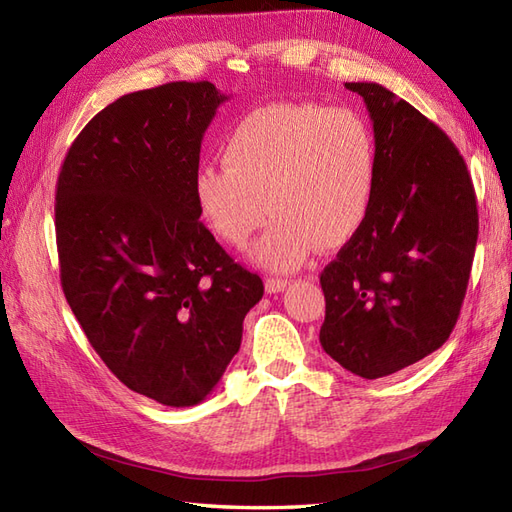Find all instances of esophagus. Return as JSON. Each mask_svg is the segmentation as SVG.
I'll list each match as a JSON object with an SVG mask.
<instances>
[{
    "label": "esophagus",
    "mask_w": 512,
    "mask_h": 512,
    "mask_svg": "<svg viewBox=\"0 0 512 512\" xmlns=\"http://www.w3.org/2000/svg\"><path fill=\"white\" fill-rule=\"evenodd\" d=\"M287 285H290V281H287V279L270 277V279H266V292H268V294H279V292L285 290Z\"/></svg>",
    "instance_id": "esophagus-1"
}]
</instances>
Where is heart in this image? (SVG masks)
<instances>
[{
	"label": "heart",
	"mask_w": 512,
	"mask_h": 512,
	"mask_svg": "<svg viewBox=\"0 0 512 512\" xmlns=\"http://www.w3.org/2000/svg\"><path fill=\"white\" fill-rule=\"evenodd\" d=\"M222 164L201 166L194 201L222 242L251 251L255 264L290 272L316 244H346L368 218L376 186V140L350 108L274 101L238 121L222 144Z\"/></svg>",
	"instance_id": "b5f03b06"
}]
</instances>
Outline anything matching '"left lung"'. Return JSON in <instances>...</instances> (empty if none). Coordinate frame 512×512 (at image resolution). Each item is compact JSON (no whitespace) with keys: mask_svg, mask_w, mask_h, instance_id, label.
<instances>
[{"mask_svg":"<svg viewBox=\"0 0 512 512\" xmlns=\"http://www.w3.org/2000/svg\"><path fill=\"white\" fill-rule=\"evenodd\" d=\"M374 125L368 218L320 274V344L342 368L383 378L450 337L478 240L474 183L443 129L374 82H348Z\"/></svg>","mask_w":512,"mask_h":512,"instance_id":"8db88e82","label":"left lung"}]
</instances>
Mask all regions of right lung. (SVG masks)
<instances>
[{"mask_svg":"<svg viewBox=\"0 0 512 512\" xmlns=\"http://www.w3.org/2000/svg\"><path fill=\"white\" fill-rule=\"evenodd\" d=\"M222 101L212 82L123 95L80 131L56 186L67 303L108 370L166 406L207 398L264 296L194 201L201 140Z\"/></svg>","mask_w":512,"mask_h":512,"instance_id":"add662e5","label":"right lung"}]
</instances>
